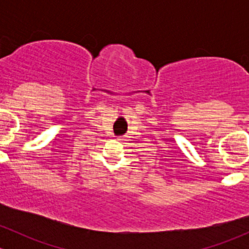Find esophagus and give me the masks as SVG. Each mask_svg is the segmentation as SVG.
<instances>
[{
  "label": "esophagus",
  "instance_id": "34e87169",
  "mask_svg": "<svg viewBox=\"0 0 249 249\" xmlns=\"http://www.w3.org/2000/svg\"><path fill=\"white\" fill-rule=\"evenodd\" d=\"M117 140H118V141H122L123 139H122V137H118V139H117Z\"/></svg>",
  "mask_w": 249,
  "mask_h": 249
}]
</instances>
